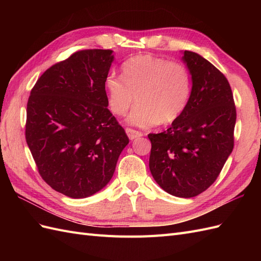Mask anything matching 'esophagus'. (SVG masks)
I'll use <instances>...</instances> for the list:
<instances>
[{"label": "esophagus", "instance_id": "esophagus-1", "mask_svg": "<svg viewBox=\"0 0 261 261\" xmlns=\"http://www.w3.org/2000/svg\"><path fill=\"white\" fill-rule=\"evenodd\" d=\"M125 130H126V134H127V136H128V138L130 140H134L135 138H138V137L143 136V134H141L140 132L135 130V129H133V128H126Z\"/></svg>", "mask_w": 261, "mask_h": 261}]
</instances>
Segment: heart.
<instances>
[{"instance_id": "b5f03b06", "label": "heart", "mask_w": 261, "mask_h": 261, "mask_svg": "<svg viewBox=\"0 0 261 261\" xmlns=\"http://www.w3.org/2000/svg\"><path fill=\"white\" fill-rule=\"evenodd\" d=\"M105 86L110 110L124 115L137 99L127 122L141 128L172 123L183 114L192 92V78L178 61L139 54L126 60L122 76L109 74Z\"/></svg>"}]
</instances>
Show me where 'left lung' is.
I'll list each match as a JSON object with an SVG mask.
<instances>
[{
	"mask_svg": "<svg viewBox=\"0 0 261 261\" xmlns=\"http://www.w3.org/2000/svg\"><path fill=\"white\" fill-rule=\"evenodd\" d=\"M183 54L192 76L191 98L170 128L148 135L149 169L163 191L191 198L215 183L231 154L236 109L225 76L201 55Z\"/></svg>",
	"mask_w": 261,
	"mask_h": 261,
	"instance_id": "1",
	"label": "left lung"
}]
</instances>
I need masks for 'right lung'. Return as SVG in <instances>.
Returning <instances> with one entry per match:
<instances>
[{
  "mask_svg": "<svg viewBox=\"0 0 261 261\" xmlns=\"http://www.w3.org/2000/svg\"><path fill=\"white\" fill-rule=\"evenodd\" d=\"M112 50H82L40 76L27 103L26 141L46 184L70 198L112 178L129 139L108 109Z\"/></svg>",
  "mask_w": 261,
  "mask_h": 261,
  "instance_id": "obj_1",
  "label": "right lung"
}]
</instances>
